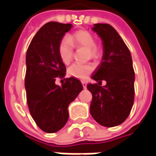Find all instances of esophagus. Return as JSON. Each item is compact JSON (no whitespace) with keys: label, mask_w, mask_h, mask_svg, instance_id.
<instances>
[{"label":"esophagus","mask_w":156,"mask_h":156,"mask_svg":"<svg viewBox=\"0 0 156 156\" xmlns=\"http://www.w3.org/2000/svg\"><path fill=\"white\" fill-rule=\"evenodd\" d=\"M82 82V84H83V88H87V83L85 81H81Z\"/></svg>","instance_id":"esophagus-1"}]
</instances>
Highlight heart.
<instances>
[{
  "mask_svg": "<svg viewBox=\"0 0 156 156\" xmlns=\"http://www.w3.org/2000/svg\"><path fill=\"white\" fill-rule=\"evenodd\" d=\"M73 48H85L87 52V59H98L103 55V48L100 44L94 41V37L88 31H78L73 35L68 36V38H63L58 47V54L62 62L68 65L73 58ZM94 70V65L93 63L86 64H73L69 67L68 73L69 76L85 79L88 75Z\"/></svg>",
  "mask_w": 156,
  "mask_h": 156,
  "instance_id": "heart-1",
  "label": "heart"
}]
</instances>
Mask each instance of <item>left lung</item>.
Here are the masks:
<instances>
[{"mask_svg": "<svg viewBox=\"0 0 156 156\" xmlns=\"http://www.w3.org/2000/svg\"><path fill=\"white\" fill-rule=\"evenodd\" d=\"M103 41L104 54L91 78L97 82L87 88L93 95L90 113L105 127L122 124L134 105V71L130 51L112 26L98 23L93 27ZM106 84L103 86L101 82Z\"/></svg>", "mask_w": 156, "mask_h": 156, "instance_id": "1", "label": "left lung"}]
</instances>
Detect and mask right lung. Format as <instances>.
Listing matches in <instances>:
<instances>
[{"instance_id": "obj_1", "label": "right lung", "mask_w": 156, "mask_h": 156, "mask_svg": "<svg viewBox=\"0 0 156 156\" xmlns=\"http://www.w3.org/2000/svg\"><path fill=\"white\" fill-rule=\"evenodd\" d=\"M72 27L56 22L46 23L27 51V102L32 119L46 133H55L64 126L68 119V105L83 90L78 79L64 78L66 67L58 54L62 38ZM58 78L65 81L61 86L55 83Z\"/></svg>"}]
</instances>
